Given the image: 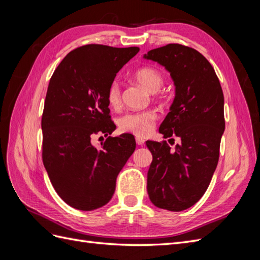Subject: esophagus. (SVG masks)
<instances>
[{
    "mask_svg": "<svg viewBox=\"0 0 260 260\" xmlns=\"http://www.w3.org/2000/svg\"><path fill=\"white\" fill-rule=\"evenodd\" d=\"M136 141H137V144L138 145H141V146H142V145H144V142H145V141H144V139H142V138H137L136 139Z\"/></svg>",
    "mask_w": 260,
    "mask_h": 260,
    "instance_id": "1",
    "label": "esophagus"
}]
</instances>
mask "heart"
<instances>
[{
	"instance_id": "b5f03b06",
	"label": "heart",
	"mask_w": 260,
	"mask_h": 260,
	"mask_svg": "<svg viewBox=\"0 0 260 260\" xmlns=\"http://www.w3.org/2000/svg\"><path fill=\"white\" fill-rule=\"evenodd\" d=\"M138 83L148 92L155 93L164 84V76L158 69L146 66L138 69L133 75ZM109 107L118 108L121 105V89L117 81L109 84L106 94ZM157 119V114L153 109L142 112H130L122 115L118 119V127L122 132H129L138 137H146L152 132Z\"/></svg>"
}]
</instances>
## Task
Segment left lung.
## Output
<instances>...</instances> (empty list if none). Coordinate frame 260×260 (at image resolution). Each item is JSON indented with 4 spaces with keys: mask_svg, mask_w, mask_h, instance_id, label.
I'll use <instances>...</instances> for the list:
<instances>
[{
    "mask_svg": "<svg viewBox=\"0 0 260 260\" xmlns=\"http://www.w3.org/2000/svg\"><path fill=\"white\" fill-rule=\"evenodd\" d=\"M144 58L164 66L176 85V96L159 132L167 141H147L153 155L147 193L156 207L181 211L206 192L219 160L224 131L223 93L210 62L196 50L170 43L148 51Z\"/></svg>",
    "mask_w": 260,
    "mask_h": 260,
    "instance_id": "1",
    "label": "left lung"
}]
</instances>
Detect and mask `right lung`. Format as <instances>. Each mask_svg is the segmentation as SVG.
<instances>
[{
  "mask_svg": "<svg viewBox=\"0 0 260 260\" xmlns=\"http://www.w3.org/2000/svg\"><path fill=\"white\" fill-rule=\"evenodd\" d=\"M140 51L86 44L68 53L55 69L41 120L42 159L51 183L69 206L89 211L111 201L116 179L136 149L135 137H108L101 147L91 139L116 129L107 89Z\"/></svg>",
  "mask_w": 260,
  "mask_h": 260,
  "instance_id": "add662e5",
  "label": "right lung"
}]
</instances>
